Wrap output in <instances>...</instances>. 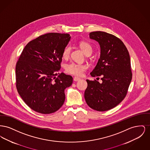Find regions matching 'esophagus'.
<instances>
[{"instance_id":"34e87169","label":"esophagus","mask_w":150,"mask_h":150,"mask_svg":"<svg viewBox=\"0 0 150 150\" xmlns=\"http://www.w3.org/2000/svg\"><path fill=\"white\" fill-rule=\"evenodd\" d=\"M80 80V79L79 78H78V77H74V80L75 81H78Z\"/></svg>"}]
</instances>
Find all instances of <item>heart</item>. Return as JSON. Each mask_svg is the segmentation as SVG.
Here are the masks:
<instances>
[{
    "instance_id": "obj_1",
    "label": "heart",
    "mask_w": 150,
    "mask_h": 150,
    "mask_svg": "<svg viewBox=\"0 0 150 150\" xmlns=\"http://www.w3.org/2000/svg\"><path fill=\"white\" fill-rule=\"evenodd\" d=\"M80 48L86 55L91 54L93 51V48L92 45L86 42H81L79 43ZM71 50V47L70 45H66L63 50L62 56L64 58H67L69 57ZM88 67L86 64H76L74 62H71L66 65V71L69 74H70L74 76H81L86 71Z\"/></svg>"
}]
</instances>
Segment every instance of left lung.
<instances>
[{
    "label": "left lung",
    "mask_w": 150,
    "mask_h": 150,
    "mask_svg": "<svg viewBox=\"0 0 150 150\" xmlns=\"http://www.w3.org/2000/svg\"><path fill=\"white\" fill-rule=\"evenodd\" d=\"M89 37L100 47V56L91 74L93 77L101 75L102 83L86 80L84 97L91 108L105 111L118 105L127 94L132 78L130 56L124 44L114 35L94 31Z\"/></svg>",
    "instance_id": "obj_1"
}]
</instances>
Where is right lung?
Returning a JSON list of instances; mask_svg holds the SVG:
<instances>
[{
    "label": "right lung",
    "mask_w": 150,
    "mask_h": 150,
    "mask_svg": "<svg viewBox=\"0 0 150 150\" xmlns=\"http://www.w3.org/2000/svg\"><path fill=\"white\" fill-rule=\"evenodd\" d=\"M68 34L47 33L30 42L16 65L17 91L33 110L49 114L58 110L65 100L64 89L72 77L59 74L62 52L70 40Z\"/></svg>",
    "instance_id": "obj_1"
}]
</instances>
